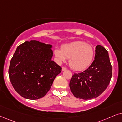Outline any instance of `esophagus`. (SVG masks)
Here are the masks:
<instances>
[{"instance_id":"esophagus-1","label":"esophagus","mask_w":122,"mask_h":122,"mask_svg":"<svg viewBox=\"0 0 122 122\" xmlns=\"http://www.w3.org/2000/svg\"><path fill=\"white\" fill-rule=\"evenodd\" d=\"M65 70H66V67H62V71H65Z\"/></svg>"}]
</instances>
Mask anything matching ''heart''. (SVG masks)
I'll use <instances>...</instances> for the list:
<instances>
[{
	"label": "heart",
	"mask_w": 122,
	"mask_h": 122,
	"mask_svg": "<svg viewBox=\"0 0 122 122\" xmlns=\"http://www.w3.org/2000/svg\"><path fill=\"white\" fill-rule=\"evenodd\" d=\"M54 54L58 62H65L69 58L70 67L74 70L81 71L92 63L94 51L90 45L76 41L62 45L61 48H56Z\"/></svg>",
	"instance_id": "1"
}]
</instances>
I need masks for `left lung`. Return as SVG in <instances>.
<instances>
[{
  "mask_svg": "<svg viewBox=\"0 0 122 122\" xmlns=\"http://www.w3.org/2000/svg\"><path fill=\"white\" fill-rule=\"evenodd\" d=\"M112 75V67L108 52L101 45H98L92 65L83 72L73 75L70 88L76 98L92 99L104 92L109 84Z\"/></svg>",
  "mask_w": 122,
  "mask_h": 122,
  "instance_id": "8db88e82",
  "label": "left lung"
}]
</instances>
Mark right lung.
Masks as SVG:
<instances>
[{
	"mask_svg": "<svg viewBox=\"0 0 122 122\" xmlns=\"http://www.w3.org/2000/svg\"><path fill=\"white\" fill-rule=\"evenodd\" d=\"M52 45L38 41L19 45L11 59L9 79L22 97L36 100L45 96L62 68L51 60Z\"/></svg>",
	"mask_w": 122,
	"mask_h": 122,
	"instance_id": "right-lung-1",
	"label": "right lung"
}]
</instances>
